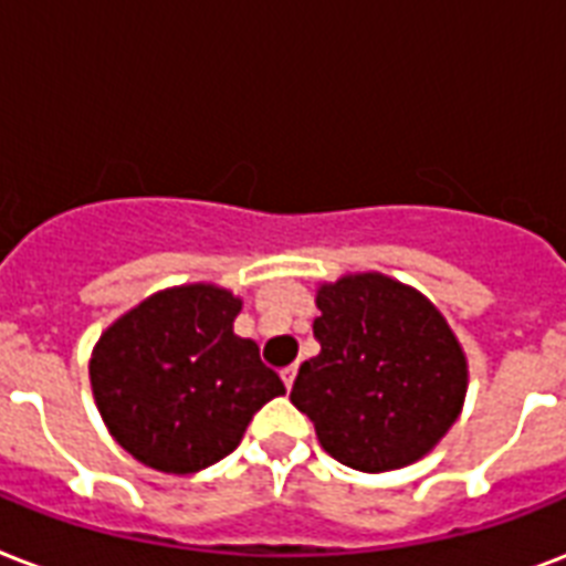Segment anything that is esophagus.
<instances>
[{
    "instance_id": "esophagus-1",
    "label": "esophagus",
    "mask_w": 566,
    "mask_h": 566,
    "mask_svg": "<svg viewBox=\"0 0 566 566\" xmlns=\"http://www.w3.org/2000/svg\"><path fill=\"white\" fill-rule=\"evenodd\" d=\"M280 375H283V384H286V389H292V384H295V378H297V366H289V369H283Z\"/></svg>"
}]
</instances>
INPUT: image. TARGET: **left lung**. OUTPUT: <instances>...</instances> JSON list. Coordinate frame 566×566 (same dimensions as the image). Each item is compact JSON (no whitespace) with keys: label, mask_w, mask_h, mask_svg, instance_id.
<instances>
[{"label":"left lung","mask_w":566,"mask_h":566,"mask_svg":"<svg viewBox=\"0 0 566 566\" xmlns=\"http://www.w3.org/2000/svg\"><path fill=\"white\" fill-rule=\"evenodd\" d=\"M322 352L301 366L292 405L324 451L360 472L419 461L442 440L467 396V357L431 301L384 274L318 289Z\"/></svg>","instance_id":"1"}]
</instances>
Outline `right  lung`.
<instances>
[{"label": "right lung", "instance_id": "right-lung-1", "mask_svg": "<svg viewBox=\"0 0 566 566\" xmlns=\"http://www.w3.org/2000/svg\"><path fill=\"white\" fill-rule=\"evenodd\" d=\"M242 301L177 286L147 297L99 336L91 387L108 431L135 461L170 475L212 467L253 413L286 392L253 339L233 333Z\"/></svg>", "mask_w": 566, "mask_h": 566}]
</instances>
